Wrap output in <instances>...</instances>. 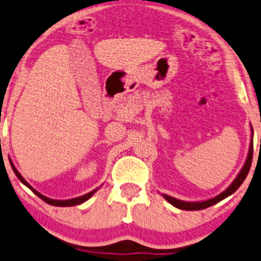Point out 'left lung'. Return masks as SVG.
Listing matches in <instances>:
<instances>
[{
	"label": "left lung",
	"mask_w": 261,
	"mask_h": 261,
	"mask_svg": "<svg viewBox=\"0 0 261 261\" xmlns=\"http://www.w3.org/2000/svg\"><path fill=\"white\" fill-rule=\"evenodd\" d=\"M251 161H253V139H251L250 150H249V155H248V159H246L245 165L243 166V169H241V171L239 172V175H238L237 179L234 180V182H232L231 185L226 189V190L223 191L220 195L213 197V199H210V200H206V201H200V202H186V201H181V200H177V199H175V197H171L169 195H163V196L165 197L170 204L174 205L175 207H177V209H181V210L206 209V207L211 206V205L218 204L219 201H221V200L225 199V197H227L229 195H231V194H234L235 191L240 188V185L244 182L245 177L248 176L249 170H250V166H251Z\"/></svg>",
	"instance_id": "obj_1"
}]
</instances>
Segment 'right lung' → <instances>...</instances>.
Returning <instances> with one entry per match:
<instances>
[{"instance_id": "obj_1", "label": "right lung", "mask_w": 261, "mask_h": 261, "mask_svg": "<svg viewBox=\"0 0 261 261\" xmlns=\"http://www.w3.org/2000/svg\"><path fill=\"white\" fill-rule=\"evenodd\" d=\"M11 166H12V169H13V171H15L16 176H17L18 179L21 180V182H22V184H24V185H26V186H29V188L31 189V190L34 191V193L36 194V195H37L38 197H40V199H42L43 201H45V202H47V204H50V205H54V206H73V205H79V204H81V202L86 201L87 199H90V197H91L92 195H94V193H95V191H96V190H94V191H91V193L86 194V195H84V196H80V197H76V199H71V200H54V199H48V197H46V196L41 195V194L38 193V191L35 190V189L32 188V186H30V184L27 182V181L24 180L23 177L21 176V174H20V172H18L17 170H16V167L13 166V164H11Z\"/></svg>"}]
</instances>
